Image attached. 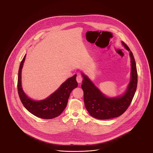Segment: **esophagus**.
I'll use <instances>...</instances> for the list:
<instances>
[{"label":"esophagus","instance_id":"1","mask_svg":"<svg viewBox=\"0 0 153 153\" xmlns=\"http://www.w3.org/2000/svg\"><path fill=\"white\" fill-rule=\"evenodd\" d=\"M76 80L78 83H81L82 81V78L80 75H77L76 77Z\"/></svg>","mask_w":153,"mask_h":153}]
</instances>
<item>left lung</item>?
I'll return each instance as SVG.
<instances>
[{
    "instance_id": "obj_1",
    "label": "left lung",
    "mask_w": 153,
    "mask_h": 153,
    "mask_svg": "<svg viewBox=\"0 0 153 153\" xmlns=\"http://www.w3.org/2000/svg\"><path fill=\"white\" fill-rule=\"evenodd\" d=\"M122 44L129 51L131 59L130 81L122 95L115 97L104 95L86 74L81 72L83 77L81 88L85 108L91 116L98 119H109L123 114L131 104L137 90L138 74L135 61L127 45L123 41Z\"/></svg>"
}]
</instances>
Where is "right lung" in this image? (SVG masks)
<instances>
[{"label": "right lung", "instance_id": "1", "mask_svg": "<svg viewBox=\"0 0 153 153\" xmlns=\"http://www.w3.org/2000/svg\"><path fill=\"white\" fill-rule=\"evenodd\" d=\"M26 56V54L19 66L17 85L19 96L23 105L31 114L40 118L50 119L58 117L65 108L71 92L78 86L77 74L68 79L46 99L41 100H33L25 93L22 88V69Z\"/></svg>", "mask_w": 153, "mask_h": 153}]
</instances>
